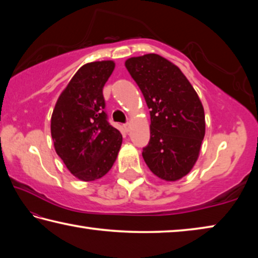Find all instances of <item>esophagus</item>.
I'll return each instance as SVG.
<instances>
[{
	"mask_svg": "<svg viewBox=\"0 0 258 258\" xmlns=\"http://www.w3.org/2000/svg\"><path fill=\"white\" fill-rule=\"evenodd\" d=\"M123 127H124V130L126 131V132H128V130H130V123H125V124L123 125Z\"/></svg>",
	"mask_w": 258,
	"mask_h": 258,
	"instance_id": "1",
	"label": "esophagus"
}]
</instances>
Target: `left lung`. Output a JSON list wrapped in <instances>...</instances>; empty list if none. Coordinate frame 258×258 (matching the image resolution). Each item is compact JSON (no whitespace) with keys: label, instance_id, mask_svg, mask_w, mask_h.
<instances>
[{"label":"left lung","instance_id":"1","mask_svg":"<svg viewBox=\"0 0 258 258\" xmlns=\"http://www.w3.org/2000/svg\"><path fill=\"white\" fill-rule=\"evenodd\" d=\"M150 109V141L142 156L150 171L176 181L191 171L205 137V112L198 94L180 68L158 54L126 60Z\"/></svg>","mask_w":258,"mask_h":258}]
</instances>
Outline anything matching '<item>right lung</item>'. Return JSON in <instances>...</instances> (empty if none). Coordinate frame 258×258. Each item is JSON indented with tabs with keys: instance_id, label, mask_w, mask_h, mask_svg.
I'll return each instance as SVG.
<instances>
[{
	"instance_id": "add662e5",
	"label": "right lung",
	"mask_w": 258,
	"mask_h": 258,
	"mask_svg": "<svg viewBox=\"0 0 258 258\" xmlns=\"http://www.w3.org/2000/svg\"><path fill=\"white\" fill-rule=\"evenodd\" d=\"M115 68L95 61L78 69L60 94L51 117L54 149L73 175L82 181L102 177L120 149V132L108 121L103 86Z\"/></svg>"
}]
</instances>
